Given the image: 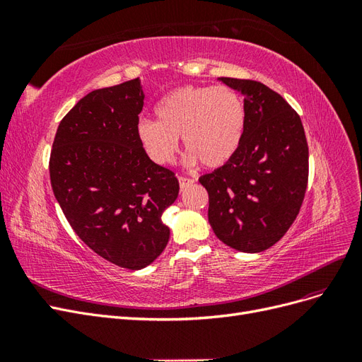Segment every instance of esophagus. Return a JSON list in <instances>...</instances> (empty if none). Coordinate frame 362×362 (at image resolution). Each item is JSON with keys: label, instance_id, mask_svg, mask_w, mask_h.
Masks as SVG:
<instances>
[{"label": "esophagus", "instance_id": "obj_1", "mask_svg": "<svg viewBox=\"0 0 362 362\" xmlns=\"http://www.w3.org/2000/svg\"><path fill=\"white\" fill-rule=\"evenodd\" d=\"M178 181H180V187H181V190H184L185 187H189V185H192L194 181L193 180H190V178H185V177H180L178 178Z\"/></svg>", "mask_w": 362, "mask_h": 362}]
</instances>
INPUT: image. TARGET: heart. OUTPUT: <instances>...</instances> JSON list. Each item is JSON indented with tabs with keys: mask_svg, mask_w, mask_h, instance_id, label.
I'll use <instances>...</instances> for the list:
<instances>
[{
	"mask_svg": "<svg viewBox=\"0 0 362 362\" xmlns=\"http://www.w3.org/2000/svg\"><path fill=\"white\" fill-rule=\"evenodd\" d=\"M157 122L140 120L137 136L158 164L173 161L178 137L187 149L185 163L208 169L225 166L242 145L246 110L240 95L225 86H182L157 103Z\"/></svg>",
	"mask_w": 362,
	"mask_h": 362,
	"instance_id": "1",
	"label": "heart"
}]
</instances>
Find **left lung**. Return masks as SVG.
I'll list each match as a JSON object with an SVG mask.
<instances>
[{"instance_id": "8db88e82", "label": "left lung", "mask_w": 362, "mask_h": 362, "mask_svg": "<svg viewBox=\"0 0 362 362\" xmlns=\"http://www.w3.org/2000/svg\"><path fill=\"white\" fill-rule=\"evenodd\" d=\"M218 81L245 96V134L231 161L199 182L208 192V222L217 238L255 254L279 242L299 214L308 145L299 115L279 93L254 80Z\"/></svg>"}]
</instances>
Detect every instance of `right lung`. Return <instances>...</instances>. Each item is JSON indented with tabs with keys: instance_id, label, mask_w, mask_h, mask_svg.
<instances>
[{
	"instance_id": "right-lung-1",
	"label": "right lung",
	"mask_w": 362,
	"mask_h": 362,
	"mask_svg": "<svg viewBox=\"0 0 362 362\" xmlns=\"http://www.w3.org/2000/svg\"><path fill=\"white\" fill-rule=\"evenodd\" d=\"M144 100L139 78L87 93L62 119L49 158L54 196L76 235L129 270L166 247L170 229L161 216L180 192L175 173L139 140Z\"/></svg>"
}]
</instances>
